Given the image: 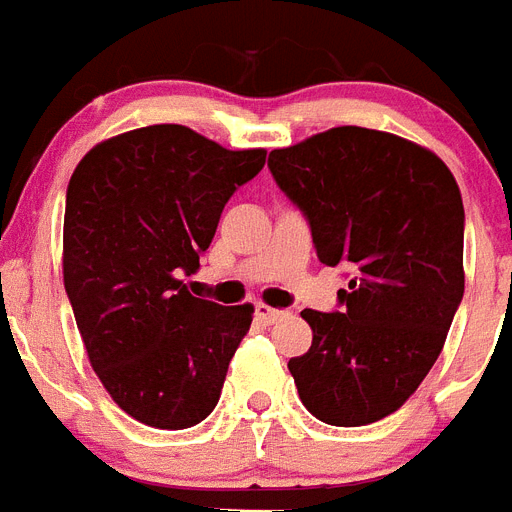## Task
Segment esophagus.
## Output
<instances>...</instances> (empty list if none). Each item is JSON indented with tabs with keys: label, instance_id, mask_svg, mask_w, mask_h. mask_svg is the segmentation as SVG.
Instances as JSON below:
<instances>
[{
	"label": "esophagus",
	"instance_id": "1",
	"mask_svg": "<svg viewBox=\"0 0 512 512\" xmlns=\"http://www.w3.org/2000/svg\"><path fill=\"white\" fill-rule=\"evenodd\" d=\"M256 316H259L264 324H277V322H282V319H285L287 311H282V308L266 306V303H256Z\"/></svg>",
	"mask_w": 512,
	"mask_h": 512
}]
</instances>
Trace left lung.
Instances as JSON below:
<instances>
[{"label": "left lung", "instance_id": "1", "mask_svg": "<svg viewBox=\"0 0 512 512\" xmlns=\"http://www.w3.org/2000/svg\"><path fill=\"white\" fill-rule=\"evenodd\" d=\"M269 170L319 261L353 266L340 311H301L314 340L287 369L319 421L374 424L424 382L463 298L458 183L424 146L356 125L274 149Z\"/></svg>", "mask_w": 512, "mask_h": 512}]
</instances>
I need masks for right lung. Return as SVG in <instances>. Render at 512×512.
<instances>
[{"label":"right lung","instance_id":"right-lung-1","mask_svg":"<svg viewBox=\"0 0 512 512\" xmlns=\"http://www.w3.org/2000/svg\"><path fill=\"white\" fill-rule=\"evenodd\" d=\"M264 149L230 151L185 125L96 143L67 185L62 274L88 361L122 411L188 429L219 400L253 306L190 295L222 209Z\"/></svg>","mask_w":512,"mask_h":512}]
</instances>
